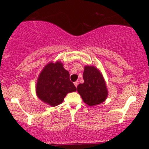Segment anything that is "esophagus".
<instances>
[{
  "label": "esophagus",
  "instance_id": "1",
  "mask_svg": "<svg viewBox=\"0 0 149 149\" xmlns=\"http://www.w3.org/2000/svg\"><path fill=\"white\" fill-rule=\"evenodd\" d=\"M78 80H77V81L74 82V85L76 87V88H77V86H78Z\"/></svg>",
  "mask_w": 149,
  "mask_h": 149
}]
</instances>
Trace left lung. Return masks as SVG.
Segmentation results:
<instances>
[{
  "label": "left lung",
  "instance_id": "left-lung-1",
  "mask_svg": "<svg viewBox=\"0 0 149 149\" xmlns=\"http://www.w3.org/2000/svg\"><path fill=\"white\" fill-rule=\"evenodd\" d=\"M84 83L77 87V91L88 106L98 105L107 100L108 90L103 75L94 66H85L83 71Z\"/></svg>",
  "mask_w": 149,
  "mask_h": 149
}]
</instances>
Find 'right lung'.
Returning <instances> with one entry per match:
<instances>
[{
    "instance_id": "add662e5",
    "label": "right lung",
    "mask_w": 149,
    "mask_h": 149,
    "mask_svg": "<svg viewBox=\"0 0 149 149\" xmlns=\"http://www.w3.org/2000/svg\"><path fill=\"white\" fill-rule=\"evenodd\" d=\"M76 91V88L69 79V73L61 61L49 62L39 74L36 92L37 97L51 107L61 104L68 93Z\"/></svg>"
}]
</instances>
